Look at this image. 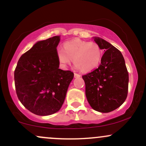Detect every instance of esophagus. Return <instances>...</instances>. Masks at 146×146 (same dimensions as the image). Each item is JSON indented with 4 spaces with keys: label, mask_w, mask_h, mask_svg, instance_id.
Listing matches in <instances>:
<instances>
[{
    "label": "esophagus",
    "mask_w": 146,
    "mask_h": 146,
    "mask_svg": "<svg viewBox=\"0 0 146 146\" xmlns=\"http://www.w3.org/2000/svg\"><path fill=\"white\" fill-rule=\"evenodd\" d=\"M74 78H79V77H81V75L78 74H76V73L74 74Z\"/></svg>",
    "instance_id": "34e87169"
}]
</instances>
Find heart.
Here are the masks:
<instances>
[{
	"instance_id": "1",
	"label": "heart",
	"mask_w": 146,
	"mask_h": 146,
	"mask_svg": "<svg viewBox=\"0 0 146 146\" xmlns=\"http://www.w3.org/2000/svg\"><path fill=\"white\" fill-rule=\"evenodd\" d=\"M56 55L60 66L63 69H66L74 60L77 70L89 72L99 66L102 51L96 42L75 38L65 42L63 49H57Z\"/></svg>"
}]
</instances>
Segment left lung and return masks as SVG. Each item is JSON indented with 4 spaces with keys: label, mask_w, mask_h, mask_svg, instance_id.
<instances>
[{
    "label": "left lung",
    "mask_w": 146,
    "mask_h": 146,
    "mask_svg": "<svg viewBox=\"0 0 146 146\" xmlns=\"http://www.w3.org/2000/svg\"><path fill=\"white\" fill-rule=\"evenodd\" d=\"M93 38L105 53L99 68L82 77L91 107L98 112L107 113L119 108L125 101L128 72L121 52L101 38Z\"/></svg>",
    "instance_id": "1"
}]
</instances>
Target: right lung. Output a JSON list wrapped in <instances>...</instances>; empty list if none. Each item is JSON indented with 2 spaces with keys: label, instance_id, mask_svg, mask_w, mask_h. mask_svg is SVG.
I'll return each instance as SVG.
<instances>
[{
  "label": "right lung",
  "instance_id": "1",
  "mask_svg": "<svg viewBox=\"0 0 146 146\" xmlns=\"http://www.w3.org/2000/svg\"><path fill=\"white\" fill-rule=\"evenodd\" d=\"M60 40V36H55L36 42L21 56L14 72L18 98L36 115L59 110L74 78L71 71L59 69L56 47Z\"/></svg>",
  "mask_w": 146,
  "mask_h": 146
}]
</instances>
